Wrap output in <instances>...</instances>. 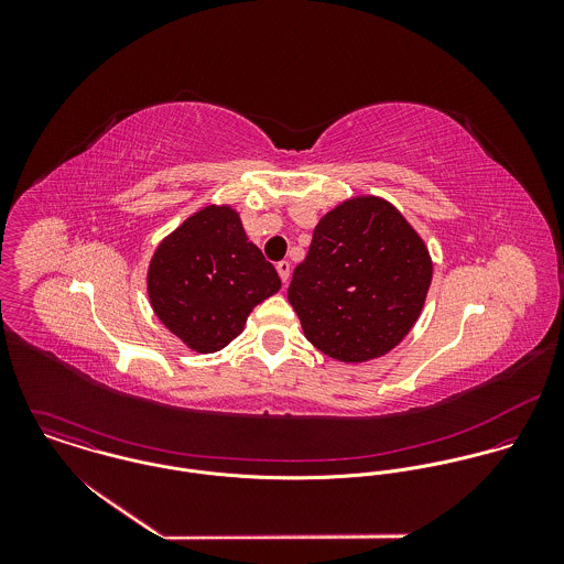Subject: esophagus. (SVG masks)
Instances as JSON below:
<instances>
[{
    "mask_svg": "<svg viewBox=\"0 0 564 564\" xmlns=\"http://www.w3.org/2000/svg\"><path fill=\"white\" fill-rule=\"evenodd\" d=\"M275 269H278V273H280L282 282L286 284V282H289V278H291V262H289V260H280V262L275 264Z\"/></svg>",
    "mask_w": 564,
    "mask_h": 564,
    "instance_id": "34e87169",
    "label": "esophagus"
}]
</instances>
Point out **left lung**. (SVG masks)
I'll use <instances>...</instances> for the list:
<instances>
[{
	"label": "left lung",
	"instance_id": "8db88e82",
	"mask_svg": "<svg viewBox=\"0 0 564 564\" xmlns=\"http://www.w3.org/2000/svg\"><path fill=\"white\" fill-rule=\"evenodd\" d=\"M432 282V258L402 213L358 195L325 213L289 302L306 338L340 362L389 354L419 319Z\"/></svg>",
	"mask_w": 564,
	"mask_h": 564
}]
</instances>
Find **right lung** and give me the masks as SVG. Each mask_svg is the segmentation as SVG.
Instances as JSON below:
<instances>
[{"instance_id": "right-lung-1", "label": "right lung", "mask_w": 564, "mask_h": 564, "mask_svg": "<svg viewBox=\"0 0 564 564\" xmlns=\"http://www.w3.org/2000/svg\"><path fill=\"white\" fill-rule=\"evenodd\" d=\"M280 286L278 271L247 239L239 213L228 204L191 215L162 239L148 269L156 317L199 354L235 340L249 313Z\"/></svg>"}]
</instances>
